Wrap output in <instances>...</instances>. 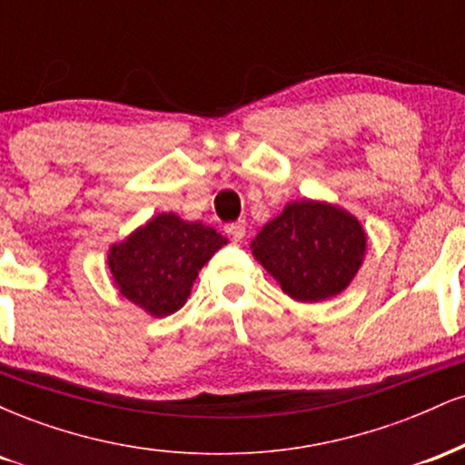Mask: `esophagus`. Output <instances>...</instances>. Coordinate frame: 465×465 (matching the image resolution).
Masks as SVG:
<instances>
[{"label":"esophagus","mask_w":465,"mask_h":465,"mask_svg":"<svg viewBox=\"0 0 465 465\" xmlns=\"http://www.w3.org/2000/svg\"><path fill=\"white\" fill-rule=\"evenodd\" d=\"M225 232L232 236V240H236V242H240V240L244 238V221H236V223H229V225L225 227Z\"/></svg>","instance_id":"34e87169"}]
</instances>
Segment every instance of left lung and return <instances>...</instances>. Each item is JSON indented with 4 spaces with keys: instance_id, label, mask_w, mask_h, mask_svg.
Instances as JSON below:
<instances>
[{
    "instance_id": "1",
    "label": "left lung",
    "mask_w": 465,
    "mask_h": 465,
    "mask_svg": "<svg viewBox=\"0 0 465 465\" xmlns=\"http://www.w3.org/2000/svg\"><path fill=\"white\" fill-rule=\"evenodd\" d=\"M365 232L328 203H291L260 229L253 255L297 302H322L350 284L365 255Z\"/></svg>"
}]
</instances>
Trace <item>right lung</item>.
<instances>
[{
    "mask_svg": "<svg viewBox=\"0 0 465 465\" xmlns=\"http://www.w3.org/2000/svg\"><path fill=\"white\" fill-rule=\"evenodd\" d=\"M227 244L216 229L159 214L111 247L109 266L126 300L154 317L183 306L203 264Z\"/></svg>",
    "mask_w": 465,
    "mask_h": 465,
    "instance_id": "obj_1",
    "label": "right lung"
}]
</instances>
